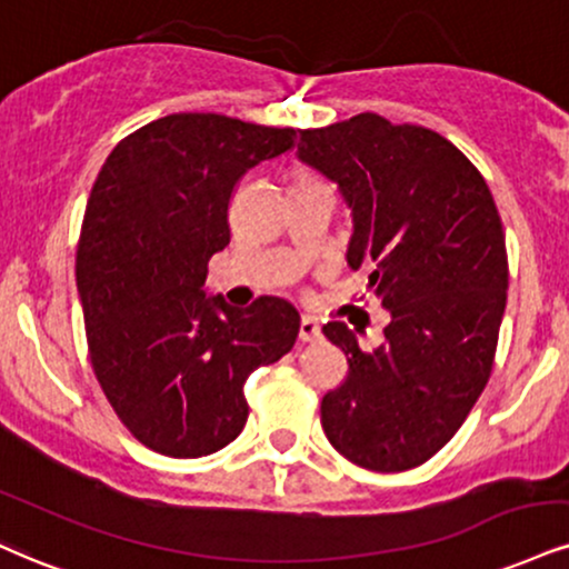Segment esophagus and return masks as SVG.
Instances as JSON below:
<instances>
[{"mask_svg": "<svg viewBox=\"0 0 569 569\" xmlns=\"http://www.w3.org/2000/svg\"><path fill=\"white\" fill-rule=\"evenodd\" d=\"M299 339L318 341V339H323V333H320V326L315 323L312 318H302V323H299Z\"/></svg>", "mask_w": 569, "mask_h": 569, "instance_id": "esophagus-1", "label": "esophagus"}]
</instances>
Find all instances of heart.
<instances>
[{"label": "heart", "mask_w": 569, "mask_h": 569, "mask_svg": "<svg viewBox=\"0 0 569 569\" xmlns=\"http://www.w3.org/2000/svg\"><path fill=\"white\" fill-rule=\"evenodd\" d=\"M302 182H315V177L305 174V172H297V174L291 177V184H302Z\"/></svg>", "instance_id": "obj_1"}]
</instances>
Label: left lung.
<instances>
[{"label": "left lung", "instance_id": "obj_1", "mask_svg": "<svg viewBox=\"0 0 569 569\" xmlns=\"http://www.w3.org/2000/svg\"><path fill=\"white\" fill-rule=\"evenodd\" d=\"M297 156L339 184L355 228L347 264L368 270L389 312L373 352L339 320L323 326L350 371L320 402V423L362 469H413L458 432L490 379L509 289L496 201L453 142L376 113L299 129Z\"/></svg>", "mask_w": 569, "mask_h": 569}]
</instances>
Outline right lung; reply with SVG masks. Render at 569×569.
Returning a JSON list of instances; mask_svg holds the SVG:
<instances>
[{"mask_svg":"<svg viewBox=\"0 0 569 569\" xmlns=\"http://www.w3.org/2000/svg\"><path fill=\"white\" fill-rule=\"evenodd\" d=\"M293 137L172 113L124 137L92 184L77 249L89 360L116 416L156 453L201 458L236 440L249 373L297 341L286 299L236 310L203 291L209 259L230 243L238 180Z\"/></svg>","mask_w":569,"mask_h":569,"instance_id":"obj_1","label":"right lung"}]
</instances>
